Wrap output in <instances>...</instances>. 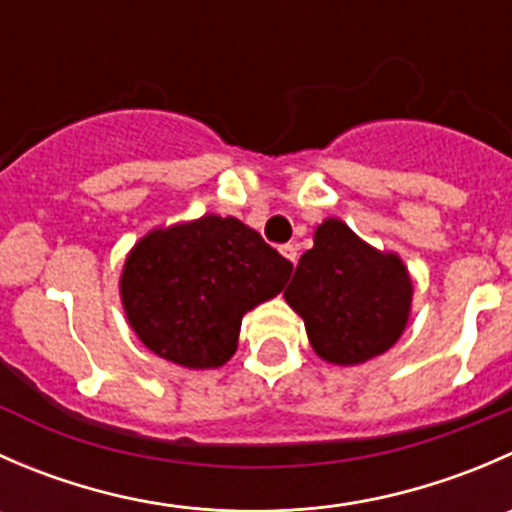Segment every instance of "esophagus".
I'll list each match as a JSON object with an SVG mask.
<instances>
[{
  "label": "esophagus",
  "instance_id": "1",
  "mask_svg": "<svg viewBox=\"0 0 512 512\" xmlns=\"http://www.w3.org/2000/svg\"><path fill=\"white\" fill-rule=\"evenodd\" d=\"M280 252L292 262V265H297V245H282Z\"/></svg>",
  "mask_w": 512,
  "mask_h": 512
}]
</instances>
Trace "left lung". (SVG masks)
Returning a JSON list of instances; mask_svg holds the SVG:
<instances>
[{
  "instance_id": "left-lung-1",
  "label": "left lung",
  "mask_w": 512,
  "mask_h": 512,
  "mask_svg": "<svg viewBox=\"0 0 512 512\" xmlns=\"http://www.w3.org/2000/svg\"><path fill=\"white\" fill-rule=\"evenodd\" d=\"M304 319L314 354L354 366L389 352L404 334L414 282L396 252L371 247L339 218L314 230V247L299 257L285 289Z\"/></svg>"
}]
</instances>
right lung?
I'll return each instance as SVG.
<instances>
[{"mask_svg":"<svg viewBox=\"0 0 512 512\" xmlns=\"http://www.w3.org/2000/svg\"><path fill=\"white\" fill-rule=\"evenodd\" d=\"M292 262L237 218L153 227L123 262L121 302L136 337L185 369H218L250 309L277 297Z\"/></svg>","mask_w":512,"mask_h":512,"instance_id":"right-lung-1","label":"right lung"}]
</instances>
